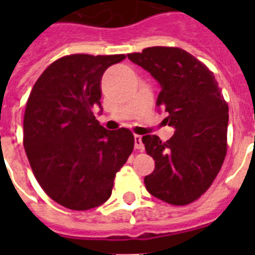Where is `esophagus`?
<instances>
[{"instance_id":"esophagus-1","label":"esophagus","mask_w":255,"mask_h":255,"mask_svg":"<svg viewBox=\"0 0 255 255\" xmlns=\"http://www.w3.org/2000/svg\"><path fill=\"white\" fill-rule=\"evenodd\" d=\"M134 147L135 149L140 150V152H143L144 150V144H143V140H141L140 135H134Z\"/></svg>"}]
</instances>
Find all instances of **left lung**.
Returning a JSON list of instances; mask_svg holds the SVG:
<instances>
[{"mask_svg": "<svg viewBox=\"0 0 255 255\" xmlns=\"http://www.w3.org/2000/svg\"><path fill=\"white\" fill-rule=\"evenodd\" d=\"M128 58L159 83L157 106L175 129L167 141L144 135L154 171L144 177L153 197L185 206L204 194L220 172L227 150L229 106L211 70L176 47H149Z\"/></svg>", "mask_w": 255, "mask_h": 255, "instance_id": "obj_1", "label": "left lung"}]
</instances>
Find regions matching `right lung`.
<instances>
[{"mask_svg": "<svg viewBox=\"0 0 255 255\" xmlns=\"http://www.w3.org/2000/svg\"><path fill=\"white\" fill-rule=\"evenodd\" d=\"M124 58H58L38 78L26 102L24 148L30 167L46 194L69 209L105 203L117 171L134 149L130 130H106L94 116V108H102L103 73Z\"/></svg>", "mask_w": 255, "mask_h": 255, "instance_id": "add662e5", "label": "right lung"}]
</instances>
